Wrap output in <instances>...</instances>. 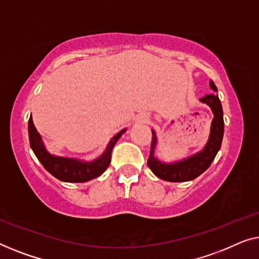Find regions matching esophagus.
<instances>
[{
	"instance_id": "1",
	"label": "esophagus",
	"mask_w": 259,
	"mask_h": 259,
	"mask_svg": "<svg viewBox=\"0 0 259 259\" xmlns=\"http://www.w3.org/2000/svg\"><path fill=\"white\" fill-rule=\"evenodd\" d=\"M147 119H148L147 116H141V117H140V121L141 122H145V121H147Z\"/></svg>"
}]
</instances>
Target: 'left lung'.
<instances>
[{
	"label": "left lung",
	"instance_id": "1",
	"mask_svg": "<svg viewBox=\"0 0 259 259\" xmlns=\"http://www.w3.org/2000/svg\"><path fill=\"white\" fill-rule=\"evenodd\" d=\"M210 88L213 92H217V87L212 81H210ZM203 103L207 104L213 114V119L211 122L210 136L205 147L202 151L192 155L182 161L174 163H164L155 157V148L157 144V137L154 130L152 131V141L150 155L148 158V166L158 178L167 182H187L197 178L202 175L216 157L218 150L221 149L222 140L224 134V119L223 109L217 94L206 95L199 100Z\"/></svg>",
	"mask_w": 259,
	"mask_h": 259
}]
</instances>
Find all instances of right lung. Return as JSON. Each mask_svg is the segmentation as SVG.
Instances as JSON below:
<instances>
[{"label":"right lung","mask_w":259,"mask_h":259,"mask_svg":"<svg viewBox=\"0 0 259 259\" xmlns=\"http://www.w3.org/2000/svg\"><path fill=\"white\" fill-rule=\"evenodd\" d=\"M125 131L126 129H123L111 138L100 157L92 162H83L81 159L61 157V156L50 154L43 144L41 135L36 130L32 118H29L28 122L29 142H30V147L36 157L42 163L45 169L54 177L62 182H69V183H83V182H88L101 176L110 164L111 151L116 142Z\"/></svg>","instance_id":"obj_1"}]
</instances>
